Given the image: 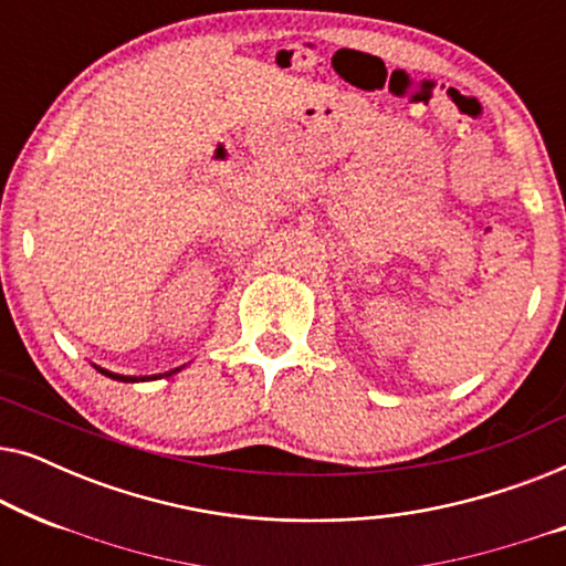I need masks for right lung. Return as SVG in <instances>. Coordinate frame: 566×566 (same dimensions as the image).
Here are the masks:
<instances>
[{"instance_id": "1", "label": "right lung", "mask_w": 566, "mask_h": 566, "mask_svg": "<svg viewBox=\"0 0 566 566\" xmlns=\"http://www.w3.org/2000/svg\"><path fill=\"white\" fill-rule=\"evenodd\" d=\"M99 374H105V376H111V378H118V381H144V378H136V376H118V374H107V370H103L99 368ZM175 370H169V374H165V376H172Z\"/></svg>"}]
</instances>
